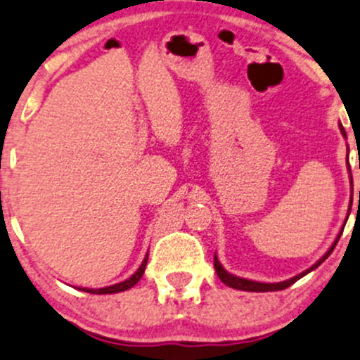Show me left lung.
<instances>
[{
	"mask_svg": "<svg viewBox=\"0 0 360 360\" xmlns=\"http://www.w3.org/2000/svg\"><path fill=\"white\" fill-rule=\"evenodd\" d=\"M340 129H342L343 136H345V139H347V133H345V129H343V126H342V124H340ZM350 184H352V192H354V181H352V175H350ZM359 199H360V192H359ZM350 207H352V201H350ZM348 213H350V210H348ZM342 232H343V231H342ZM342 232H340L338 237H336V239H335V243H333V246L329 248L328 251H326V255H324V257L321 258V260L314 263V265L310 266V269H307L305 272L298 274V276L291 277V279H288V281H283V283H257V281L243 279V277H237V276H234V274H229L227 270H225L224 266H221V263L218 262L217 255H214V270H217V274H218V277H220L221 283L227 284L229 288H234V290H240V291H255V292H265V291H281V290H286V288H290L291 284H295L296 281L302 279L303 276H307V274H309V272H312V270H316L317 266L321 265V263L324 262L326 258H328L329 255L333 253V250H335V246H336V243H338V239H340V236H342Z\"/></svg>",
	"mask_w": 360,
	"mask_h": 360,
	"instance_id": "8db88e82",
	"label": "left lung"
}]
</instances>
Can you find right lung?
<instances>
[{"label":"right lung","mask_w":360,"mask_h":360,"mask_svg":"<svg viewBox=\"0 0 360 360\" xmlns=\"http://www.w3.org/2000/svg\"><path fill=\"white\" fill-rule=\"evenodd\" d=\"M147 258H149V253L146 255V258H143L142 265L139 266V270H136V272L133 274L131 277H128V279L123 281V283L112 284V286H107V288H100V290H90V288H83V290H81V291L91 292V295H112V292H121V291H126V290H129V288H133V286H135L136 283H139L140 279H142L143 272H146Z\"/></svg>","instance_id":"add662e5"}]
</instances>
